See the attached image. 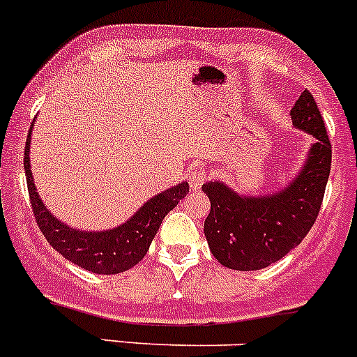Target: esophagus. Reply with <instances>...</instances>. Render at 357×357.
I'll use <instances>...</instances> for the list:
<instances>
[{
    "label": "esophagus",
    "instance_id": "esophagus-1",
    "mask_svg": "<svg viewBox=\"0 0 357 357\" xmlns=\"http://www.w3.org/2000/svg\"><path fill=\"white\" fill-rule=\"evenodd\" d=\"M206 176L207 172L204 168H197L189 173V185H191V189H193V191H198V189L202 188V184L206 182Z\"/></svg>",
    "mask_w": 357,
    "mask_h": 357
}]
</instances>
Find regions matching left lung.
<instances>
[{
    "label": "left lung",
    "mask_w": 357,
    "mask_h": 357,
    "mask_svg": "<svg viewBox=\"0 0 357 357\" xmlns=\"http://www.w3.org/2000/svg\"><path fill=\"white\" fill-rule=\"evenodd\" d=\"M293 128L313 137L301 169L277 191L243 195L229 184L207 181L211 202L204 234L218 263L252 272L282 259L301 245L320 211L331 173V143L314 98L304 91L291 107Z\"/></svg>",
    "instance_id": "obj_1"
}]
</instances>
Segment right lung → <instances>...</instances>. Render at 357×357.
Returning a JSON list of instances; mask_svg holds the SVG:
<instances>
[{
    "mask_svg": "<svg viewBox=\"0 0 357 357\" xmlns=\"http://www.w3.org/2000/svg\"><path fill=\"white\" fill-rule=\"evenodd\" d=\"M36 123V121H33ZM31 123L28 132L26 146H24V173H26L28 193H30L31 209L36 214V222L43 230L44 238L62 257L84 268L87 272L100 275H114L130 270L146 255L155 238L160 223L166 214L185 195L189 193V184L185 181L164 189L155 197L148 198L139 209L135 211L127 222L119 223L105 230H82L68 225L55 216L46 207L39 197L30 166V144H31Z\"/></svg>",
    "mask_w": 357,
    "mask_h": 357,
    "instance_id": "1",
    "label": "right lung"
}]
</instances>
